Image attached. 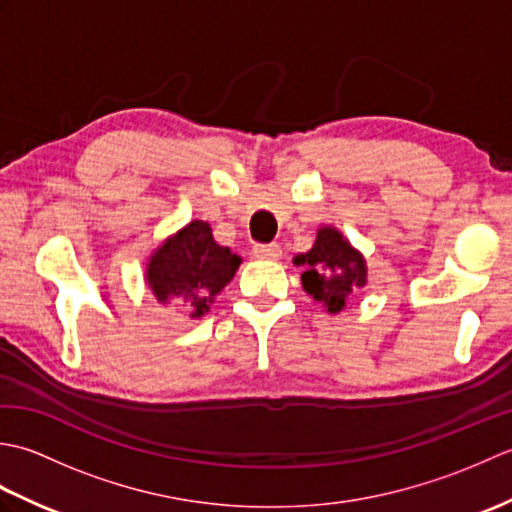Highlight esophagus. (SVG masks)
I'll return each mask as SVG.
<instances>
[{
    "instance_id": "obj_1",
    "label": "esophagus",
    "mask_w": 512,
    "mask_h": 512,
    "mask_svg": "<svg viewBox=\"0 0 512 512\" xmlns=\"http://www.w3.org/2000/svg\"><path fill=\"white\" fill-rule=\"evenodd\" d=\"M253 255L257 259H270V262H275V259L281 257V246L279 244H257L253 248Z\"/></svg>"
}]
</instances>
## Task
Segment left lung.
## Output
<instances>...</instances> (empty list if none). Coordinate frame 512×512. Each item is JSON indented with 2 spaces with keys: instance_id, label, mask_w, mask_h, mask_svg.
<instances>
[{
  "instance_id": "8db88e82",
  "label": "left lung",
  "mask_w": 512,
  "mask_h": 512,
  "mask_svg": "<svg viewBox=\"0 0 512 512\" xmlns=\"http://www.w3.org/2000/svg\"><path fill=\"white\" fill-rule=\"evenodd\" d=\"M295 264L306 266L301 273L303 290L330 314L341 312L347 297L367 284L365 257L332 226L319 228L314 246L297 255Z\"/></svg>"
}]
</instances>
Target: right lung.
I'll return each instance as SVG.
<instances>
[{"mask_svg":"<svg viewBox=\"0 0 512 512\" xmlns=\"http://www.w3.org/2000/svg\"><path fill=\"white\" fill-rule=\"evenodd\" d=\"M239 264L242 257L217 244L209 224L193 220L151 253L145 279L162 306L176 303L189 317L200 319Z\"/></svg>","mask_w":512,"mask_h":512,"instance_id":"add662e5","label":"right lung"}]
</instances>
